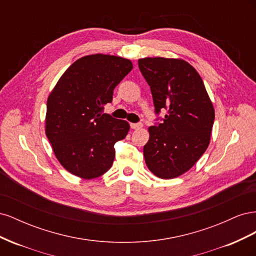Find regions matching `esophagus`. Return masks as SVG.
Instances as JSON below:
<instances>
[{
    "mask_svg": "<svg viewBox=\"0 0 256 256\" xmlns=\"http://www.w3.org/2000/svg\"><path fill=\"white\" fill-rule=\"evenodd\" d=\"M130 127L132 129H141L143 127V124L142 122H132V124H130Z\"/></svg>",
    "mask_w": 256,
    "mask_h": 256,
    "instance_id": "34e87169",
    "label": "esophagus"
}]
</instances>
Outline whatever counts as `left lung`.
Listing matches in <instances>:
<instances>
[{
    "label": "left lung",
    "mask_w": 256,
    "mask_h": 256,
    "mask_svg": "<svg viewBox=\"0 0 256 256\" xmlns=\"http://www.w3.org/2000/svg\"><path fill=\"white\" fill-rule=\"evenodd\" d=\"M138 64L150 86L154 113L166 110L161 122L148 128L146 166L157 177L171 180L189 171L207 150L214 106L202 78L186 60L145 58Z\"/></svg>",
    "instance_id": "8db88e82"
}]
</instances>
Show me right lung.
Wrapping results in <instances>:
<instances>
[{"label":"right lung","mask_w":256,"mask_h":256,"mask_svg":"<svg viewBox=\"0 0 256 256\" xmlns=\"http://www.w3.org/2000/svg\"><path fill=\"white\" fill-rule=\"evenodd\" d=\"M132 67L131 60L120 56H83L69 66L51 92L46 134L68 172L92 180L112 166L114 144L126 138L130 127L102 111Z\"/></svg>","instance_id":"1"}]
</instances>
